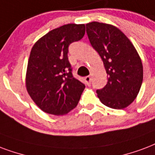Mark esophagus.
Returning a JSON list of instances; mask_svg holds the SVG:
<instances>
[{"instance_id": "obj_1", "label": "esophagus", "mask_w": 155, "mask_h": 155, "mask_svg": "<svg viewBox=\"0 0 155 155\" xmlns=\"http://www.w3.org/2000/svg\"><path fill=\"white\" fill-rule=\"evenodd\" d=\"M91 76H89V75H88V76H86L85 78H84V80H85L86 84H88V85H90L91 84Z\"/></svg>"}]
</instances>
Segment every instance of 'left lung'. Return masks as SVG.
<instances>
[{"label":"left lung","mask_w":155,"mask_h":155,"mask_svg":"<svg viewBox=\"0 0 155 155\" xmlns=\"http://www.w3.org/2000/svg\"><path fill=\"white\" fill-rule=\"evenodd\" d=\"M86 31L107 74V83L97 90V97L110 108L124 109L135 100L142 84L140 56L129 39L114 26L92 22L86 24Z\"/></svg>","instance_id":"8db88e82"}]
</instances>
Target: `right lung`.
I'll list each match as a JSON object with an SVG mask.
<instances>
[{
    "label": "right lung",
    "mask_w": 155,
    "mask_h": 155,
    "mask_svg": "<svg viewBox=\"0 0 155 155\" xmlns=\"http://www.w3.org/2000/svg\"><path fill=\"white\" fill-rule=\"evenodd\" d=\"M84 24L70 23L50 31L31 50L26 87L40 109L63 115L77 106L85 85L72 75L68 48L83 38Z\"/></svg>",
    "instance_id": "add662e5"
}]
</instances>
